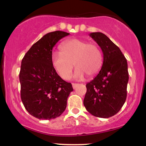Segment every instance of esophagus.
I'll return each instance as SVG.
<instances>
[{
    "instance_id": "1",
    "label": "esophagus",
    "mask_w": 146,
    "mask_h": 146,
    "mask_svg": "<svg viewBox=\"0 0 146 146\" xmlns=\"http://www.w3.org/2000/svg\"><path fill=\"white\" fill-rule=\"evenodd\" d=\"M72 86H73V88H76V87L78 86V84H75V83H73L72 84Z\"/></svg>"
}]
</instances>
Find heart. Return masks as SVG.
I'll return each mask as SVG.
<instances>
[{
  "label": "heart",
  "mask_w": 146,
  "mask_h": 146,
  "mask_svg": "<svg viewBox=\"0 0 146 146\" xmlns=\"http://www.w3.org/2000/svg\"><path fill=\"white\" fill-rule=\"evenodd\" d=\"M60 48V52L51 53V61L53 68L64 80L71 78L74 65L77 68L73 77L76 80H81L86 74L93 76L101 69L103 57L97 45L72 38L63 42Z\"/></svg>",
  "instance_id": "obj_1"
}]
</instances>
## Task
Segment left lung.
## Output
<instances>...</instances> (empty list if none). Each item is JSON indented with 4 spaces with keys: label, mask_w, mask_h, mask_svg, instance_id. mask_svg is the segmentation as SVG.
I'll use <instances>...</instances> for the list:
<instances>
[{
    "label": "left lung",
    "mask_w": 146,
    "mask_h": 146,
    "mask_svg": "<svg viewBox=\"0 0 146 146\" xmlns=\"http://www.w3.org/2000/svg\"><path fill=\"white\" fill-rule=\"evenodd\" d=\"M89 36L103 52V64L95 78L87 83L84 105L95 117L108 118L119 111L127 96L128 64L120 48L105 34L93 32Z\"/></svg>",
    "instance_id": "obj_1"
}]
</instances>
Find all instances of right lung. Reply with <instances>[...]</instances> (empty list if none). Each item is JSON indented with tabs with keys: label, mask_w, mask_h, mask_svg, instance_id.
Returning a JSON list of instances; mask_svg holds the SVG:
<instances>
[{
	"label": "right lung",
	"mask_w": 146,
	"mask_h": 146,
	"mask_svg": "<svg viewBox=\"0 0 146 146\" xmlns=\"http://www.w3.org/2000/svg\"><path fill=\"white\" fill-rule=\"evenodd\" d=\"M69 33L56 31L44 35L32 45L22 60L19 74L21 97L25 109L39 119H51L66 109L67 99L73 90L52 66L53 46Z\"/></svg>",
	"instance_id": "right-lung-1"
}]
</instances>
